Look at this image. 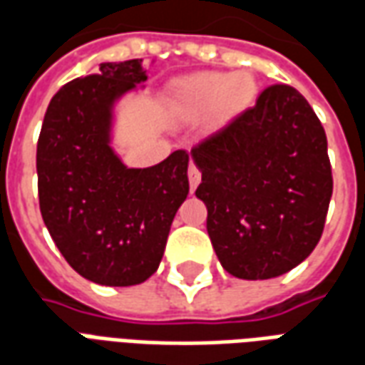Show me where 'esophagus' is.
<instances>
[{
  "mask_svg": "<svg viewBox=\"0 0 365 365\" xmlns=\"http://www.w3.org/2000/svg\"><path fill=\"white\" fill-rule=\"evenodd\" d=\"M187 178H190L191 191H195V187H197L199 182H201V172L197 170V166H193V164H191L190 172H187Z\"/></svg>",
  "mask_w": 365,
  "mask_h": 365,
  "instance_id": "34e87169",
  "label": "esophagus"
}]
</instances>
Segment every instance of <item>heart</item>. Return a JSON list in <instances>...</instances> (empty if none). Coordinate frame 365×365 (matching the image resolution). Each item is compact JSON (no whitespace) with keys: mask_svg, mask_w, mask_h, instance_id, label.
I'll use <instances>...</instances> for the list:
<instances>
[{"mask_svg":"<svg viewBox=\"0 0 365 365\" xmlns=\"http://www.w3.org/2000/svg\"><path fill=\"white\" fill-rule=\"evenodd\" d=\"M258 97V82L252 72L205 70L182 78L170 91V111L174 119L190 123L211 113L213 123L222 127L248 111Z\"/></svg>","mask_w":365,"mask_h":365,"instance_id":"b5f03b06","label":"heart"}]
</instances>
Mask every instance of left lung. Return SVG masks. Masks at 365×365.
Segmentation results:
<instances>
[{"label": "left lung", "instance_id": "obj_1", "mask_svg": "<svg viewBox=\"0 0 365 365\" xmlns=\"http://www.w3.org/2000/svg\"><path fill=\"white\" fill-rule=\"evenodd\" d=\"M195 190L221 266L240 279L287 274L321 240L332 197L327 135L295 88L262 91L252 109L191 148Z\"/></svg>", "mask_w": 365, "mask_h": 365}]
</instances>
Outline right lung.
Returning <instances> with one entry per match:
<instances>
[{
	"label": "right lung",
	"mask_w": 365,
	"mask_h": 365,
	"mask_svg": "<svg viewBox=\"0 0 365 365\" xmlns=\"http://www.w3.org/2000/svg\"><path fill=\"white\" fill-rule=\"evenodd\" d=\"M146 78L135 58L72 80L51 99L36 144L44 225L68 264L99 285H138L158 269L190 193L185 150L127 168L111 148L115 103Z\"/></svg>",
	"instance_id": "right-lung-1"
}]
</instances>
